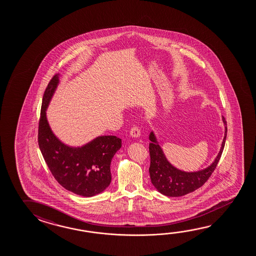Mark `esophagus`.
Returning a JSON list of instances; mask_svg holds the SVG:
<instances>
[{
	"mask_svg": "<svg viewBox=\"0 0 256 256\" xmlns=\"http://www.w3.org/2000/svg\"><path fill=\"white\" fill-rule=\"evenodd\" d=\"M140 134H141V132H140L138 126H134L131 128V130H130V136H131L132 138H138Z\"/></svg>",
	"mask_w": 256,
	"mask_h": 256,
	"instance_id": "esophagus-1",
	"label": "esophagus"
}]
</instances>
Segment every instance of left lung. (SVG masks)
Returning a JSON list of instances; mask_svg holds the SVG:
<instances>
[{
    "instance_id": "8db88e82",
    "label": "left lung",
    "mask_w": 256,
    "mask_h": 256,
    "mask_svg": "<svg viewBox=\"0 0 256 256\" xmlns=\"http://www.w3.org/2000/svg\"><path fill=\"white\" fill-rule=\"evenodd\" d=\"M222 120L225 125V136L218 156L209 167L199 172H184L173 167L168 162V160L166 159L164 152L158 144L154 132H151L149 136V139L151 141L149 144L151 158L149 173L152 183L160 193L167 196H182L201 188L209 180L210 176L216 168V166L218 165L226 142L228 128L225 118L222 117Z\"/></svg>"
}]
</instances>
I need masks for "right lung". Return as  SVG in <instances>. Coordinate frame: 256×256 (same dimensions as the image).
Masks as SVG:
<instances>
[{"label":"right lung","mask_w":256,"mask_h":256,"mask_svg":"<svg viewBox=\"0 0 256 256\" xmlns=\"http://www.w3.org/2000/svg\"><path fill=\"white\" fill-rule=\"evenodd\" d=\"M58 83L59 74H55L42 96L38 124L39 148L52 176L62 186L78 196H92L110 184V162L122 147V139L102 136L78 148L60 142L52 132L46 114Z\"/></svg>","instance_id":"1"}]
</instances>
